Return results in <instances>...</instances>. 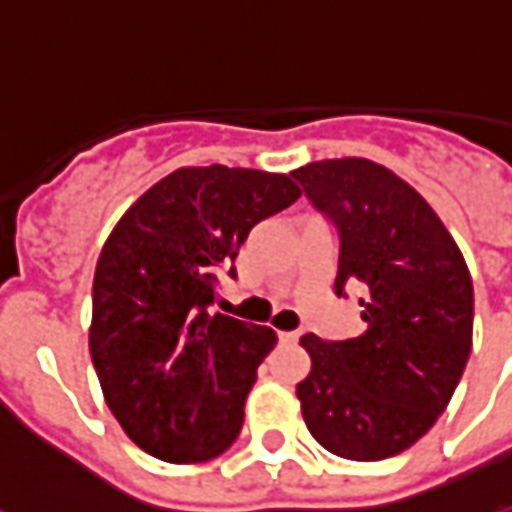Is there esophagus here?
I'll use <instances>...</instances> for the list:
<instances>
[{
  "label": "esophagus",
  "instance_id": "obj_1",
  "mask_svg": "<svg viewBox=\"0 0 512 512\" xmlns=\"http://www.w3.org/2000/svg\"><path fill=\"white\" fill-rule=\"evenodd\" d=\"M299 335H302V332H299V330L280 332V341H282V343H299Z\"/></svg>",
  "mask_w": 512,
  "mask_h": 512
}]
</instances>
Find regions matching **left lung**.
Here are the masks:
<instances>
[{
	"label": "left lung",
	"mask_w": 512,
	"mask_h": 512,
	"mask_svg": "<svg viewBox=\"0 0 512 512\" xmlns=\"http://www.w3.org/2000/svg\"><path fill=\"white\" fill-rule=\"evenodd\" d=\"M291 174L338 227L335 291L360 285L366 321L349 341L302 335V418L332 455L385 460L430 430L463 377L474 332L466 257L430 202L374 160H318Z\"/></svg>",
	"instance_id": "obj_1"
}]
</instances>
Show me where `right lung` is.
I'll use <instances>...</instances> for the list:
<instances>
[{
	"instance_id": "add662e5",
	"label": "right lung",
	"mask_w": 512,
	"mask_h": 512,
	"mask_svg": "<svg viewBox=\"0 0 512 512\" xmlns=\"http://www.w3.org/2000/svg\"><path fill=\"white\" fill-rule=\"evenodd\" d=\"M302 196L291 174L185 166L155 182L107 235L88 346L110 413L146 455L205 463L244 424L271 327L213 313L219 274L257 221Z\"/></svg>"
}]
</instances>
